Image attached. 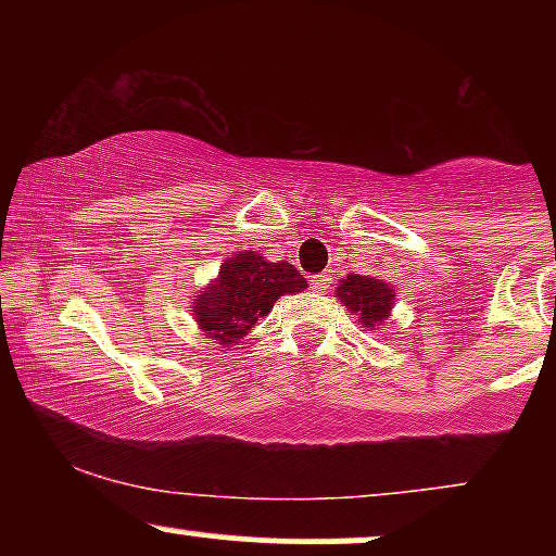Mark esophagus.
Listing matches in <instances>:
<instances>
[{
	"mask_svg": "<svg viewBox=\"0 0 556 556\" xmlns=\"http://www.w3.org/2000/svg\"><path fill=\"white\" fill-rule=\"evenodd\" d=\"M311 290H314L316 295H327V292L331 290L329 274H314V277H311Z\"/></svg>",
	"mask_w": 556,
	"mask_h": 556,
	"instance_id": "1",
	"label": "esophagus"
}]
</instances>
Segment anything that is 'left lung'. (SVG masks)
<instances>
[{
	"label": "left lung",
	"mask_w": 556,
	"mask_h": 556,
	"mask_svg": "<svg viewBox=\"0 0 556 556\" xmlns=\"http://www.w3.org/2000/svg\"><path fill=\"white\" fill-rule=\"evenodd\" d=\"M337 295L353 314L363 318L366 327H379L394 303L392 287L381 282V279L358 277V274H350L348 279H342V285L337 287Z\"/></svg>",
	"instance_id": "8db88e82"
}]
</instances>
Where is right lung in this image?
<instances>
[{
	"instance_id": "1",
	"label": "right lung",
	"mask_w": 556,
	"mask_h": 556,
	"mask_svg": "<svg viewBox=\"0 0 556 556\" xmlns=\"http://www.w3.org/2000/svg\"><path fill=\"white\" fill-rule=\"evenodd\" d=\"M303 287V274L292 264H269L253 251L238 253L222 264L214 285L198 295L193 316L208 337L232 344L245 337L261 316L269 314L274 300Z\"/></svg>"
}]
</instances>
